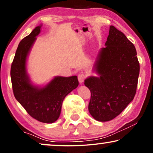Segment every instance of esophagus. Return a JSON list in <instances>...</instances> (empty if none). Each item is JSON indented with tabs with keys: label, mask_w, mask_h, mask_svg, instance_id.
Instances as JSON below:
<instances>
[{
	"label": "esophagus",
	"mask_w": 153,
	"mask_h": 153,
	"mask_svg": "<svg viewBox=\"0 0 153 153\" xmlns=\"http://www.w3.org/2000/svg\"><path fill=\"white\" fill-rule=\"evenodd\" d=\"M85 78V74H84V73H83V72L79 73L78 75V80L79 81V83H82L83 82V81H84Z\"/></svg>",
	"instance_id": "obj_1"
}]
</instances>
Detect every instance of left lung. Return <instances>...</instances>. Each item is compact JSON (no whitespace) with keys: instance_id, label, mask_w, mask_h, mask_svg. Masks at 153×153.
Masks as SVG:
<instances>
[{"instance_id":"1","label":"left lung","mask_w":153,"mask_h":153,"mask_svg":"<svg viewBox=\"0 0 153 153\" xmlns=\"http://www.w3.org/2000/svg\"><path fill=\"white\" fill-rule=\"evenodd\" d=\"M105 46L94 65L98 76L84 81L91 93L88 111L100 122L115 118L132 101L140 70L134 45L114 26H110Z\"/></svg>"}]
</instances>
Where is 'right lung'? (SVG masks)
<instances>
[{"label":"right lung","mask_w":153,"mask_h":153,"mask_svg":"<svg viewBox=\"0 0 153 153\" xmlns=\"http://www.w3.org/2000/svg\"><path fill=\"white\" fill-rule=\"evenodd\" d=\"M42 25L19 44L12 63V89L16 100L27 113L39 122L53 123L59 118L62 104L67 95L79 85L76 76H57L43 87L33 84L27 73L26 60Z\"/></svg>","instance_id":"obj_1"}]
</instances>
